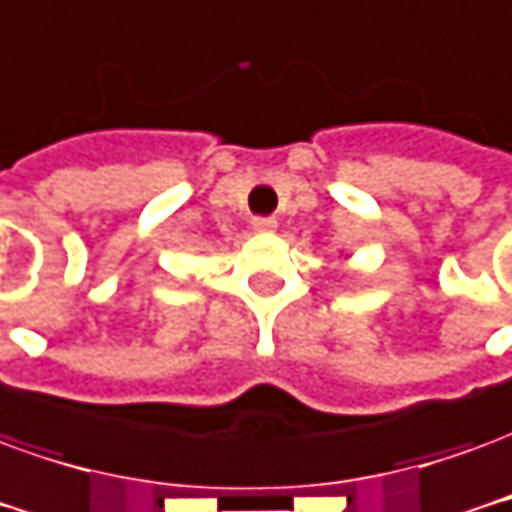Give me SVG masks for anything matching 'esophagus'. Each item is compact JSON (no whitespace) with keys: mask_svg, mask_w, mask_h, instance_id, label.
I'll use <instances>...</instances> for the list:
<instances>
[{"mask_svg":"<svg viewBox=\"0 0 512 512\" xmlns=\"http://www.w3.org/2000/svg\"><path fill=\"white\" fill-rule=\"evenodd\" d=\"M253 231H259V234H267V231H275L278 228V220L275 217H253Z\"/></svg>","mask_w":512,"mask_h":512,"instance_id":"1","label":"esophagus"}]
</instances>
